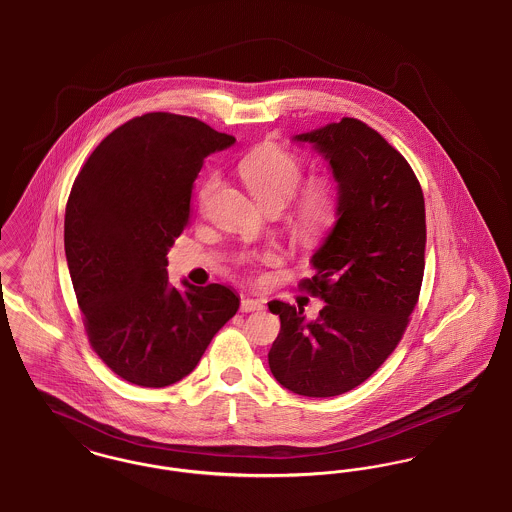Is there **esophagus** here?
Listing matches in <instances>:
<instances>
[{"label":"esophagus","instance_id":"esophagus-1","mask_svg":"<svg viewBox=\"0 0 512 512\" xmlns=\"http://www.w3.org/2000/svg\"><path fill=\"white\" fill-rule=\"evenodd\" d=\"M266 308V302L262 298H250L246 296L241 300V310L243 312H254V310H264Z\"/></svg>","mask_w":512,"mask_h":512}]
</instances>
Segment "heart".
I'll return each mask as SVG.
<instances>
[{
    "instance_id": "obj_1",
    "label": "heart",
    "mask_w": 512,
    "mask_h": 512,
    "mask_svg": "<svg viewBox=\"0 0 512 512\" xmlns=\"http://www.w3.org/2000/svg\"><path fill=\"white\" fill-rule=\"evenodd\" d=\"M239 173L246 189L268 210L287 206V227L298 243L316 244L333 227L339 210L337 187L329 177H314L302 189V162L279 144L264 142L252 148L241 163ZM214 185L208 181L206 194Z\"/></svg>"
}]
</instances>
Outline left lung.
Returning <instances> with one entry per match:
<instances>
[{"label": "left lung", "instance_id": "left-lung-1", "mask_svg": "<svg viewBox=\"0 0 512 512\" xmlns=\"http://www.w3.org/2000/svg\"><path fill=\"white\" fill-rule=\"evenodd\" d=\"M310 144L337 183L339 210L302 287L325 306L316 320L271 300L281 331L269 370L302 397H335L366 381L399 345L424 277L426 208L403 156L358 119L291 138Z\"/></svg>", "mask_w": 512, "mask_h": 512}]
</instances>
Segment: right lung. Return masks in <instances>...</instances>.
I'll return each instance as SVG.
<instances>
[{"instance_id": "right-lung-1", "label": "right lung", "mask_w": 512, "mask_h": 512, "mask_svg": "<svg viewBox=\"0 0 512 512\" xmlns=\"http://www.w3.org/2000/svg\"><path fill=\"white\" fill-rule=\"evenodd\" d=\"M235 144L206 123L146 113L106 136L75 179L65 256L92 349L117 376L167 387L189 376L241 304L225 285L167 277L204 158Z\"/></svg>"}]
</instances>
